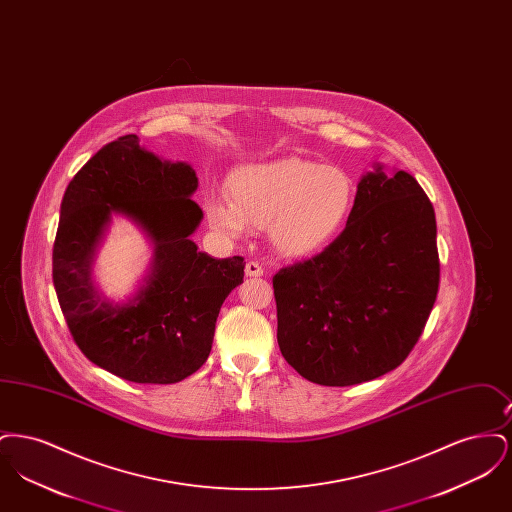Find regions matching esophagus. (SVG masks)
<instances>
[{
	"label": "esophagus",
	"instance_id": "34e87169",
	"mask_svg": "<svg viewBox=\"0 0 512 512\" xmlns=\"http://www.w3.org/2000/svg\"><path fill=\"white\" fill-rule=\"evenodd\" d=\"M263 267L259 265V263H255V261H249L247 265H245V276H249V278H259V276H263Z\"/></svg>",
	"mask_w": 512,
	"mask_h": 512
}]
</instances>
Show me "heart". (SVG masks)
<instances>
[{
    "label": "heart",
    "instance_id": "obj_1",
    "mask_svg": "<svg viewBox=\"0 0 512 512\" xmlns=\"http://www.w3.org/2000/svg\"><path fill=\"white\" fill-rule=\"evenodd\" d=\"M224 199L205 203L209 226L230 238L268 224L272 244L288 255H309L330 244L355 203L349 172L299 157L249 163L228 174Z\"/></svg>",
    "mask_w": 512,
    "mask_h": 512
}]
</instances>
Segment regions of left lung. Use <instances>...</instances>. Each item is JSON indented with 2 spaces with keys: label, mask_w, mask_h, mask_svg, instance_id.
Wrapping results in <instances>:
<instances>
[{
  "label": "left lung",
  "mask_w": 512,
  "mask_h": 512,
  "mask_svg": "<svg viewBox=\"0 0 512 512\" xmlns=\"http://www.w3.org/2000/svg\"><path fill=\"white\" fill-rule=\"evenodd\" d=\"M436 232L434 207L409 172H366L340 236L272 278L288 365L320 386L361 384L401 365L436 303Z\"/></svg>",
  "instance_id": "obj_1"
}]
</instances>
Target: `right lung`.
<instances>
[{
  "instance_id": "1",
  "label": "right lung",
  "mask_w": 512,
  "mask_h": 512,
  "mask_svg": "<svg viewBox=\"0 0 512 512\" xmlns=\"http://www.w3.org/2000/svg\"><path fill=\"white\" fill-rule=\"evenodd\" d=\"M195 190L188 163L159 159L128 134L101 147L63 195L53 244L61 311L80 351L128 382L176 384L194 374L211 353L224 299L244 282V257L213 259L192 242L203 219ZM115 214L138 223L154 245L145 282L121 304L91 278Z\"/></svg>"
}]
</instances>
